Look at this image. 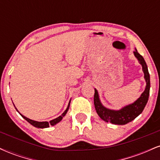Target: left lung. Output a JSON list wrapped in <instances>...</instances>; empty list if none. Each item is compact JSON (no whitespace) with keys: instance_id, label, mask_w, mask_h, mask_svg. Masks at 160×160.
Here are the masks:
<instances>
[{"instance_id":"1","label":"left lung","mask_w":160,"mask_h":160,"mask_svg":"<svg viewBox=\"0 0 160 160\" xmlns=\"http://www.w3.org/2000/svg\"><path fill=\"white\" fill-rule=\"evenodd\" d=\"M134 55L138 60L139 63L142 66V71L144 72V79L145 81H146V86H145L144 91L143 92L141 96L133 103L125 106L120 110L116 111V110L108 109V108L104 107L101 102L100 98H99L98 91L96 89H95V108L100 118L105 122H110L115 125L127 124L128 122L135 120L138 116L142 113L143 110L144 109L145 106L148 103L150 88V74L148 72V66H147V64L143 56L138 52L136 49H135V51H134Z\"/></svg>"}]
</instances>
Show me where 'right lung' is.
<instances>
[{
  "instance_id": "right-lung-1",
  "label": "right lung",
  "mask_w": 160,
  "mask_h": 160,
  "mask_svg": "<svg viewBox=\"0 0 160 160\" xmlns=\"http://www.w3.org/2000/svg\"><path fill=\"white\" fill-rule=\"evenodd\" d=\"M70 104H71V100L69 101V103H68V105L67 108H66V110L65 111H64V113H62L61 116H59L58 117H57V118L54 119V120H50L49 122H47V121H44V122H38V121H35V120H31V119L29 118H27L26 117H25V116H23L22 114H21V113H19V111H18L17 109H16V108L15 107V105H14V107L16 109V111L19 113V114L22 116V117H23L24 119H25V120L28 121V122H29L30 124H32L33 126H34V127H37V128H48L49 127V126H55V125L58 123V122H59L60 121L62 120V118H63L64 117H65L66 113H67L69 109V107H70Z\"/></svg>"
}]
</instances>
